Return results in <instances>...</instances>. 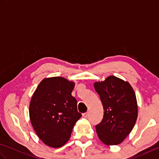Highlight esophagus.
<instances>
[{"label":"esophagus","instance_id":"obj_1","mask_svg":"<svg viewBox=\"0 0 159 159\" xmlns=\"http://www.w3.org/2000/svg\"><path fill=\"white\" fill-rule=\"evenodd\" d=\"M83 117L84 118H87V117H88V113H83Z\"/></svg>","mask_w":159,"mask_h":159}]
</instances>
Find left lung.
Returning a JSON list of instances; mask_svg holds the SVG:
<instances>
[{"label": "left lung", "mask_w": 159, "mask_h": 159, "mask_svg": "<svg viewBox=\"0 0 159 159\" xmlns=\"http://www.w3.org/2000/svg\"><path fill=\"white\" fill-rule=\"evenodd\" d=\"M104 108L102 121L96 126L100 140L107 146L121 143L130 134L138 116L137 102L128 81L109 76L93 83Z\"/></svg>", "instance_id": "1"}]
</instances>
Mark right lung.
Returning a JSON list of instances; mask_svg holds the SVG:
<instances>
[{
	"instance_id": "add662e5",
	"label": "right lung",
	"mask_w": 159,
	"mask_h": 159,
	"mask_svg": "<svg viewBox=\"0 0 159 159\" xmlns=\"http://www.w3.org/2000/svg\"><path fill=\"white\" fill-rule=\"evenodd\" d=\"M75 83L63 77L43 79L33 93L29 117L33 129L43 143L58 148L70 139L72 128L82 115L72 96Z\"/></svg>"
}]
</instances>
